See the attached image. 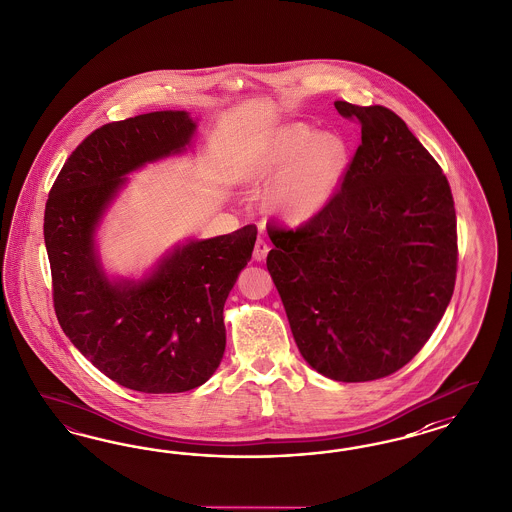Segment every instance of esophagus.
<instances>
[{
  "instance_id": "obj_1",
  "label": "esophagus",
  "mask_w": 512,
  "mask_h": 512,
  "mask_svg": "<svg viewBox=\"0 0 512 512\" xmlns=\"http://www.w3.org/2000/svg\"><path fill=\"white\" fill-rule=\"evenodd\" d=\"M267 252H269V245L265 243L264 239H258L256 245H254V260L262 262V260H265Z\"/></svg>"
}]
</instances>
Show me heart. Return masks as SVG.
<instances>
[{"instance_id":"1","label":"heart","mask_w":512,"mask_h":512,"mask_svg":"<svg viewBox=\"0 0 512 512\" xmlns=\"http://www.w3.org/2000/svg\"><path fill=\"white\" fill-rule=\"evenodd\" d=\"M348 164L347 143L333 133H318L307 126L282 130L262 162L267 179H277L273 207L292 220L320 213L337 192Z\"/></svg>"}]
</instances>
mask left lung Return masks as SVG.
<instances>
[{"label": "left lung", "instance_id": "1", "mask_svg": "<svg viewBox=\"0 0 512 512\" xmlns=\"http://www.w3.org/2000/svg\"><path fill=\"white\" fill-rule=\"evenodd\" d=\"M335 109L362 124V143L320 213L297 228L269 220L267 269L307 363L365 382L411 362L441 322L456 284V211L441 165L394 111Z\"/></svg>", "mask_w": 512, "mask_h": 512}]
</instances>
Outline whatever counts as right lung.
<instances>
[{
  "label": "right lung",
  "instance_id": "add662e5",
  "mask_svg": "<svg viewBox=\"0 0 512 512\" xmlns=\"http://www.w3.org/2000/svg\"><path fill=\"white\" fill-rule=\"evenodd\" d=\"M196 124L156 111L103 124L71 152L45 205L56 318L103 375L145 394H177L211 379L224 356V303L250 262L258 230L190 241L150 279L107 281L92 231L124 175L181 152Z\"/></svg>",
  "mask_w": 512,
  "mask_h": 512
}]
</instances>
